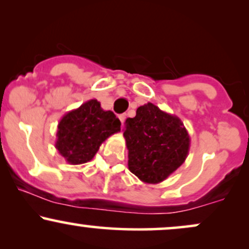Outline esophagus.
Here are the masks:
<instances>
[{"instance_id":"esophagus-1","label":"esophagus","mask_w":249,"mask_h":249,"mask_svg":"<svg viewBox=\"0 0 249 249\" xmlns=\"http://www.w3.org/2000/svg\"><path fill=\"white\" fill-rule=\"evenodd\" d=\"M119 119H121V122H122V126H124L125 119H126V115H125V113H123V115H119Z\"/></svg>"}]
</instances>
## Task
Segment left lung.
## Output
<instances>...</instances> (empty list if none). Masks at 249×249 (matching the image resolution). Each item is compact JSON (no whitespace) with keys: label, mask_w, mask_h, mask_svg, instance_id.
<instances>
[{"label":"left lung","mask_w":249,"mask_h":249,"mask_svg":"<svg viewBox=\"0 0 249 249\" xmlns=\"http://www.w3.org/2000/svg\"><path fill=\"white\" fill-rule=\"evenodd\" d=\"M128 170L145 184H159L186 160L190 134L179 117L147 103L125 121Z\"/></svg>","instance_id":"8db88e82"}]
</instances>
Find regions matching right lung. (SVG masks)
<instances>
[{
	"label": "right lung",
	"instance_id": "obj_1",
	"mask_svg": "<svg viewBox=\"0 0 249 249\" xmlns=\"http://www.w3.org/2000/svg\"><path fill=\"white\" fill-rule=\"evenodd\" d=\"M121 125L112 111L103 110L97 99H90L62 117L55 146L68 164H84L108 137L121 131Z\"/></svg>",
	"mask_w": 249,
	"mask_h": 249
}]
</instances>
